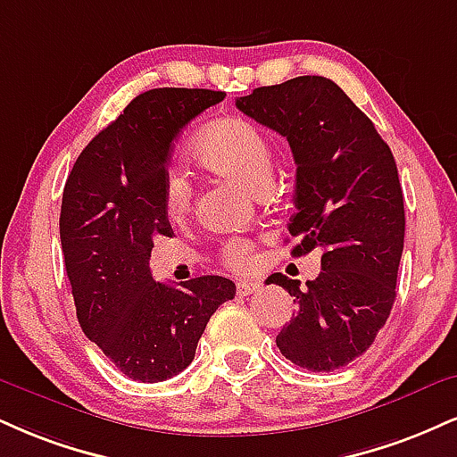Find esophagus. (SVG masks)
<instances>
[{"label": "esophagus", "instance_id": "1", "mask_svg": "<svg viewBox=\"0 0 457 457\" xmlns=\"http://www.w3.org/2000/svg\"><path fill=\"white\" fill-rule=\"evenodd\" d=\"M260 289V283L257 281H238L236 283V294L238 295H251L253 291Z\"/></svg>", "mask_w": 457, "mask_h": 457}]
</instances>
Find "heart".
<instances>
[{
    "mask_svg": "<svg viewBox=\"0 0 457 457\" xmlns=\"http://www.w3.org/2000/svg\"><path fill=\"white\" fill-rule=\"evenodd\" d=\"M191 157L208 172L223 176L246 189L263 194L272 176V146L260 128L245 119H219L191 145ZM194 202V189L183 174H168L163 183V208L170 221H185ZM223 262L234 270L253 263V245L232 238L221 249Z\"/></svg>",
    "mask_w": 457,
    "mask_h": 457,
    "instance_id": "obj_1",
    "label": "heart"
}]
</instances>
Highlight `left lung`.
<instances>
[{"label":"left lung","mask_w":457,"mask_h":457,"mask_svg":"<svg viewBox=\"0 0 457 457\" xmlns=\"http://www.w3.org/2000/svg\"><path fill=\"white\" fill-rule=\"evenodd\" d=\"M236 108L287 138L295 159L294 255L321 249V272L300 289L277 272L268 283L298 312L277 337L295 366L332 372L375 343L395 300L404 246V197L395 159L375 123L337 82L298 76L257 87Z\"/></svg>","instance_id":"obj_1"}]
</instances>
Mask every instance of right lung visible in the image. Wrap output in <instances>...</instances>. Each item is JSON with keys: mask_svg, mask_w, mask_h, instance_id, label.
Masks as SVG:
<instances>
[{"mask_svg": "<svg viewBox=\"0 0 457 457\" xmlns=\"http://www.w3.org/2000/svg\"><path fill=\"white\" fill-rule=\"evenodd\" d=\"M223 97L168 87L140 93L85 146L65 183L59 236L76 317L87 338L134 381L183 372L208 319L236 295L225 277L206 274L174 287L153 281L148 268L153 240L172 238L163 208L172 142Z\"/></svg>", "mask_w": 457, "mask_h": 457, "instance_id": "add662e5", "label": "right lung"}]
</instances>
